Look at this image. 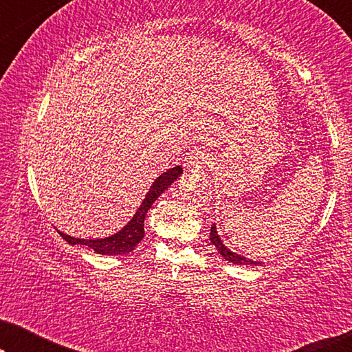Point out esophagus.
<instances>
[{"mask_svg": "<svg viewBox=\"0 0 352 352\" xmlns=\"http://www.w3.org/2000/svg\"><path fill=\"white\" fill-rule=\"evenodd\" d=\"M189 165H190V166H197V163H194V162H190V163H189Z\"/></svg>", "mask_w": 352, "mask_h": 352, "instance_id": "34e87169", "label": "esophagus"}]
</instances>
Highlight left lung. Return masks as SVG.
<instances>
[{
    "label": "left lung",
    "instance_id": "left-lung-1",
    "mask_svg": "<svg viewBox=\"0 0 352 352\" xmlns=\"http://www.w3.org/2000/svg\"><path fill=\"white\" fill-rule=\"evenodd\" d=\"M210 240H211V243H213L214 247H216V250H218V253L221 254V256L226 259V261H229V263H232V264H237V266H258V264H261L259 261H253V259L245 258V256H242V254L230 252V250L223 243V240L219 239L218 230H216V226L214 224L211 226Z\"/></svg>",
    "mask_w": 352,
    "mask_h": 352
}]
</instances>
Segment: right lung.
Masks as SVG:
<instances>
[{
	"label": "right lung",
	"instance_id": "add662e5",
	"mask_svg": "<svg viewBox=\"0 0 352 352\" xmlns=\"http://www.w3.org/2000/svg\"><path fill=\"white\" fill-rule=\"evenodd\" d=\"M181 175L182 168L175 166L158 176L157 179L153 181V184L147 192L146 199L142 200L141 206H139L136 214L133 216L131 221H129L123 229H120L117 234L110 235V237L88 240L70 237V235L60 232V230L59 234L62 235V239H64L65 242H69L70 245H85V247L94 250V253L98 254H109V256H113V254H126L129 252H133L134 247L144 239V219H146L147 211L151 210L153 201H155Z\"/></svg>",
	"mask_w": 352,
	"mask_h": 352
}]
</instances>
